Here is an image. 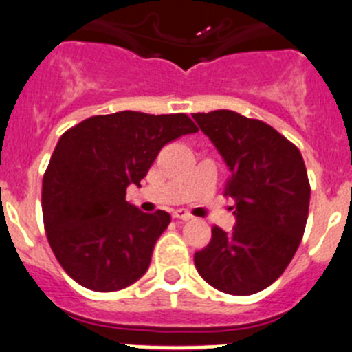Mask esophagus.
<instances>
[{
	"label": "esophagus",
	"mask_w": 352,
	"mask_h": 352,
	"mask_svg": "<svg viewBox=\"0 0 352 352\" xmlns=\"http://www.w3.org/2000/svg\"><path fill=\"white\" fill-rule=\"evenodd\" d=\"M173 217L179 219V221H190L191 214L188 210H183V208H179V210L173 212Z\"/></svg>",
	"instance_id": "obj_1"
}]
</instances>
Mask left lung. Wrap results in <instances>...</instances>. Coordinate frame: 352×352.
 <instances>
[{
  "mask_svg": "<svg viewBox=\"0 0 352 352\" xmlns=\"http://www.w3.org/2000/svg\"><path fill=\"white\" fill-rule=\"evenodd\" d=\"M193 120L231 173L226 195L234 198L236 217L231 232L212 228L195 267L222 293L255 294L283 276L301 243L309 207L305 161L263 121L228 109L197 113Z\"/></svg>",
  "mask_w": 352,
  "mask_h": 352,
  "instance_id": "obj_1",
  "label": "left lung"
}]
</instances>
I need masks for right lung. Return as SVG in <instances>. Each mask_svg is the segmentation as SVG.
<instances>
[{"mask_svg": "<svg viewBox=\"0 0 352 352\" xmlns=\"http://www.w3.org/2000/svg\"><path fill=\"white\" fill-rule=\"evenodd\" d=\"M197 131L186 114L120 111L63 133L43 179L44 228L80 286L111 293L147 272L171 215L142 212L126 201V188L140 186L166 144Z\"/></svg>", "mask_w": 352, "mask_h": 352, "instance_id": "obj_1", "label": "right lung"}]
</instances>
